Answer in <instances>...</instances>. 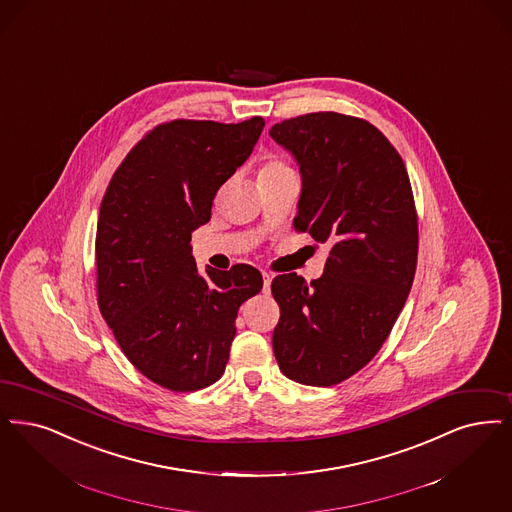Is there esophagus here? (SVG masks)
I'll return each mask as SVG.
<instances>
[{
	"instance_id": "esophagus-1",
	"label": "esophagus",
	"mask_w": 512,
	"mask_h": 512,
	"mask_svg": "<svg viewBox=\"0 0 512 512\" xmlns=\"http://www.w3.org/2000/svg\"><path fill=\"white\" fill-rule=\"evenodd\" d=\"M270 282H272V276L268 272H263V291L270 293Z\"/></svg>"
}]
</instances>
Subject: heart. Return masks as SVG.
Listing matches in <instances>:
<instances>
[{"mask_svg":"<svg viewBox=\"0 0 512 512\" xmlns=\"http://www.w3.org/2000/svg\"><path fill=\"white\" fill-rule=\"evenodd\" d=\"M293 171L287 162L282 158H268L261 167H259V177H268V175H280V173H289Z\"/></svg>","mask_w":512,"mask_h":512,"instance_id":"b5f03b06","label":"heart"}]
</instances>
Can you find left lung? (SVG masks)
<instances>
[{
    "instance_id": "left-lung-1",
    "label": "left lung",
    "mask_w": 512,
    "mask_h": 512,
    "mask_svg": "<svg viewBox=\"0 0 512 512\" xmlns=\"http://www.w3.org/2000/svg\"><path fill=\"white\" fill-rule=\"evenodd\" d=\"M270 135L301 169L295 230L329 249L322 278L272 280L274 356L287 379L331 387L379 352L408 299L419 251L411 183L398 150L362 118L312 112Z\"/></svg>"
}]
</instances>
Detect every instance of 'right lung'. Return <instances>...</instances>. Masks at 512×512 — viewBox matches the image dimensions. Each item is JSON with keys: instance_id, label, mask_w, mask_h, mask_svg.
Here are the masks:
<instances>
[{"instance_id": "add662e5", "label": "right lung", "mask_w": 512, "mask_h": 512, "mask_svg": "<svg viewBox=\"0 0 512 512\" xmlns=\"http://www.w3.org/2000/svg\"><path fill=\"white\" fill-rule=\"evenodd\" d=\"M265 120H173L150 129L106 186L95 238L97 303L127 360L173 392L225 373L238 308L263 289L251 265L198 272L190 232L211 219L221 184Z\"/></svg>"}]
</instances>
